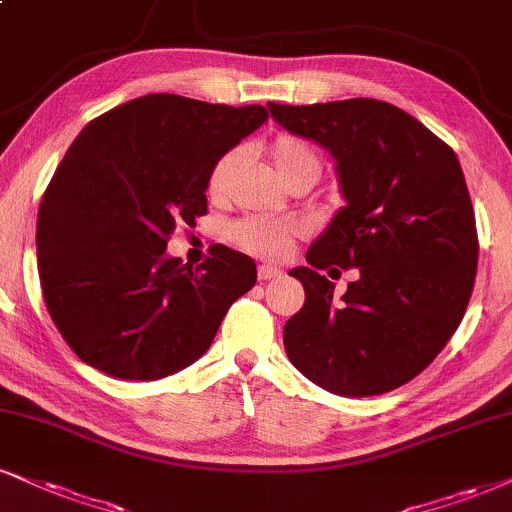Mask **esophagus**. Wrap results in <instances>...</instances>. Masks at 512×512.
Returning a JSON list of instances; mask_svg holds the SVG:
<instances>
[{
    "label": "esophagus",
    "instance_id": "esophagus-1",
    "mask_svg": "<svg viewBox=\"0 0 512 512\" xmlns=\"http://www.w3.org/2000/svg\"><path fill=\"white\" fill-rule=\"evenodd\" d=\"M280 273L282 270L277 266H270V263H261L258 266V280H270V277H277Z\"/></svg>",
    "mask_w": 512,
    "mask_h": 512
}]
</instances>
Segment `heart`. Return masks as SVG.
I'll return each mask as SVG.
<instances>
[{
    "instance_id": "heart-1",
    "label": "heart",
    "mask_w": 512,
    "mask_h": 512,
    "mask_svg": "<svg viewBox=\"0 0 512 512\" xmlns=\"http://www.w3.org/2000/svg\"><path fill=\"white\" fill-rule=\"evenodd\" d=\"M268 156L273 161L282 180L292 185L294 180L308 178L318 180L323 161L313 149V144L296 135H277L268 144ZM239 163H242V149L225 151L213 163L206 178V192L213 201L225 199L230 182L235 178ZM306 235V223L299 218H268V216H246L227 227V239L246 251V254L266 258V261H282L292 254L296 239Z\"/></svg>"
}]
</instances>
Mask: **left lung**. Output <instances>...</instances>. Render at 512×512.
Segmentation results:
<instances>
[{"mask_svg":"<svg viewBox=\"0 0 512 512\" xmlns=\"http://www.w3.org/2000/svg\"><path fill=\"white\" fill-rule=\"evenodd\" d=\"M282 128L337 161L346 206L294 268L306 301L285 351L339 396H375L413 380L458 330L477 275V225L463 168L418 118L377 99L268 102ZM359 268L343 299L320 269Z\"/></svg>","mask_w":512,"mask_h":512,"instance_id":"left-lung-1","label":"left lung"}]
</instances>
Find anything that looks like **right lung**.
<instances>
[{
  "mask_svg": "<svg viewBox=\"0 0 512 512\" xmlns=\"http://www.w3.org/2000/svg\"><path fill=\"white\" fill-rule=\"evenodd\" d=\"M266 121L258 104L147 94L75 137L37 211V268L82 363L144 382L204 356L227 308L256 285V266L227 246L182 266L166 246L175 225L206 213L213 163Z\"/></svg>",
  "mask_w": 512,
  "mask_h": 512,
  "instance_id": "obj_1",
  "label": "right lung"
}]
</instances>
